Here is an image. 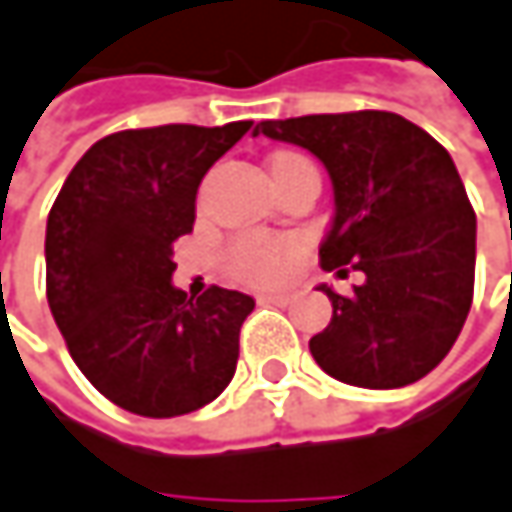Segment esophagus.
Here are the masks:
<instances>
[{"label":"esophagus","mask_w":512,"mask_h":512,"mask_svg":"<svg viewBox=\"0 0 512 512\" xmlns=\"http://www.w3.org/2000/svg\"><path fill=\"white\" fill-rule=\"evenodd\" d=\"M260 302L287 307V304H293V296H287V293H269V296H260Z\"/></svg>","instance_id":"1"}]
</instances>
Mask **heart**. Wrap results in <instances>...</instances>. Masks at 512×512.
Segmentation results:
<instances>
[{"label":"heart","instance_id":"1","mask_svg":"<svg viewBox=\"0 0 512 512\" xmlns=\"http://www.w3.org/2000/svg\"><path fill=\"white\" fill-rule=\"evenodd\" d=\"M302 255V243L293 237H269V234H243L228 246L225 266L231 278L252 287L281 284Z\"/></svg>","mask_w":512,"mask_h":512}]
</instances>
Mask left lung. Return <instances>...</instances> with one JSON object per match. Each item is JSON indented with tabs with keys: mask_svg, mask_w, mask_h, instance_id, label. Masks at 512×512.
I'll use <instances>...</instances> for the list:
<instances>
[{
	"mask_svg": "<svg viewBox=\"0 0 512 512\" xmlns=\"http://www.w3.org/2000/svg\"><path fill=\"white\" fill-rule=\"evenodd\" d=\"M302 146L334 184V219L319 263L363 284L340 296L310 340L337 381L395 390L425 378L451 351L475 290V210L440 143L390 111L263 119L255 137Z\"/></svg>",
	"mask_w": 512,
	"mask_h": 512,
	"instance_id": "left-lung-1",
	"label": "left lung"
}]
</instances>
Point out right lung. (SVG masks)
I'll return each instance as SVG.
<instances>
[{"label":"right lung","mask_w":512,"mask_h":512,"mask_svg":"<svg viewBox=\"0 0 512 512\" xmlns=\"http://www.w3.org/2000/svg\"><path fill=\"white\" fill-rule=\"evenodd\" d=\"M249 119L117 131L72 166L46 222V299L84 378L137 416L210 404L237 369L255 299L172 284V243L193 231L196 190Z\"/></svg>","instance_id":"add662e5"}]
</instances>
